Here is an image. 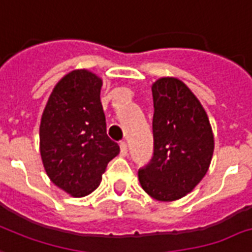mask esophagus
Returning a JSON list of instances; mask_svg holds the SVG:
<instances>
[{
  "label": "esophagus",
  "mask_w": 252,
  "mask_h": 252,
  "mask_svg": "<svg viewBox=\"0 0 252 252\" xmlns=\"http://www.w3.org/2000/svg\"><path fill=\"white\" fill-rule=\"evenodd\" d=\"M126 153H128L126 143V141H122V143H120V155H122V156H126Z\"/></svg>",
  "instance_id": "1"
}]
</instances>
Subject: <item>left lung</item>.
I'll return each mask as SVG.
<instances>
[{
	"instance_id": "left-lung-1",
	"label": "left lung",
	"mask_w": 252,
	"mask_h": 252,
	"mask_svg": "<svg viewBox=\"0 0 252 252\" xmlns=\"http://www.w3.org/2000/svg\"><path fill=\"white\" fill-rule=\"evenodd\" d=\"M153 157L139 181L157 201H176L198 185L210 166L214 136L199 100L185 83L161 78L152 86Z\"/></svg>"
}]
</instances>
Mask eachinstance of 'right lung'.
Returning a JSON list of instances; mask_svg holds the SVG:
<instances>
[{
  "label": "right lung",
  "mask_w": 252,
  "mask_h": 252,
  "mask_svg": "<svg viewBox=\"0 0 252 252\" xmlns=\"http://www.w3.org/2000/svg\"><path fill=\"white\" fill-rule=\"evenodd\" d=\"M101 84L91 71H71L54 87L42 115V162L50 180L72 197L88 195L100 185L120 152L107 136Z\"/></svg>",
  "instance_id": "add662e5"
}]
</instances>
